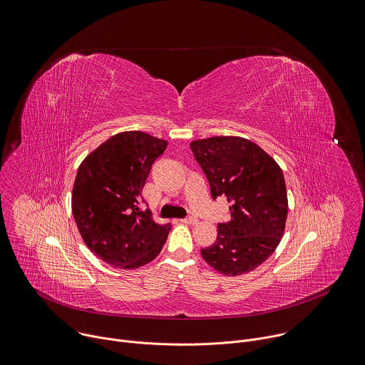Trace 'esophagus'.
Masks as SVG:
<instances>
[{"label":"esophagus","instance_id":"obj_1","mask_svg":"<svg viewBox=\"0 0 365 365\" xmlns=\"http://www.w3.org/2000/svg\"><path fill=\"white\" fill-rule=\"evenodd\" d=\"M181 222H184V224H190V225H194V224H197V218H194V217H187V218H182V220H180Z\"/></svg>","mask_w":365,"mask_h":365}]
</instances>
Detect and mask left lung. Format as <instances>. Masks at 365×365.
Masks as SVG:
<instances>
[{"instance_id": "8db88e82", "label": "left lung", "mask_w": 365, "mask_h": 365, "mask_svg": "<svg viewBox=\"0 0 365 365\" xmlns=\"http://www.w3.org/2000/svg\"><path fill=\"white\" fill-rule=\"evenodd\" d=\"M211 188L227 197L231 218L217 227V240L202 248L208 265L224 275H241L261 265L279 244L288 212L279 165L255 143L241 137H211L190 144Z\"/></svg>"}]
</instances>
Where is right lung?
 Instances as JSON below:
<instances>
[{"instance_id": "right-lung-1", "label": "right lung", "mask_w": 365, "mask_h": 365, "mask_svg": "<svg viewBox=\"0 0 365 365\" xmlns=\"http://www.w3.org/2000/svg\"><path fill=\"white\" fill-rule=\"evenodd\" d=\"M167 141L143 131L113 135L81 163L73 188V215L86 245L107 264L134 269L153 261L171 224L143 210L141 190Z\"/></svg>"}]
</instances>
